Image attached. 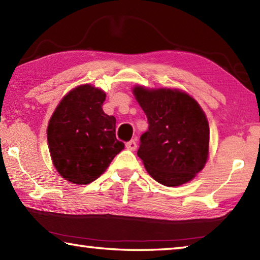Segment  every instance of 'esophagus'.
I'll return each instance as SVG.
<instances>
[{
  "instance_id": "obj_1",
  "label": "esophagus",
  "mask_w": 260,
  "mask_h": 260,
  "mask_svg": "<svg viewBox=\"0 0 260 260\" xmlns=\"http://www.w3.org/2000/svg\"><path fill=\"white\" fill-rule=\"evenodd\" d=\"M126 147H127V149H129V150H135L136 147H138V144H136L135 140H131L126 143Z\"/></svg>"
}]
</instances>
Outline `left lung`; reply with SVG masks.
I'll return each instance as SVG.
<instances>
[{
  "label": "left lung",
  "instance_id": "8db88e82",
  "mask_svg": "<svg viewBox=\"0 0 260 260\" xmlns=\"http://www.w3.org/2000/svg\"><path fill=\"white\" fill-rule=\"evenodd\" d=\"M133 93L149 124L138 150L148 173L169 187L190 181L208 159L210 128L203 110L177 89L138 86Z\"/></svg>",
  "mask_w": 260,
  "mask_h": 260
}]
</instances>
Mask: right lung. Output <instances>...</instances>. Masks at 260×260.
Returning <instances> with one entry per match:
<instances>
[{"mask_svg":"<svg viewBox=\"0 0 260 260\" xmlns=\"http://www.w3.org/2000/svg\"><path fill=\"white\" fill-rule=\"evenodd\" d=\"M103 90L77 87L60 101L48 125L52 162L68 181L88 184L101 177L124 143L116 138V118L104 113Z\"/></svg>","mask_w":260,"mask_h":260,"instance_id":"obj_1","label":"right lung"}]
</instances>
